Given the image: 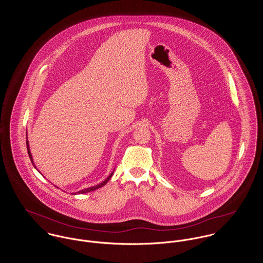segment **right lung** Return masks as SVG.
Here are the masks:
<instances>
[{"label": "right lung", "instance_id": "1", "mask_svg": "<svg viewBox=\"0 0 263 263\" xmlns=\"http://www.w3.org/2000/svg\"><path fill=\"white\" fill-rule=\"evenodd\" d=\"M26 146H27V151H28V155H29V158H30V160H31V162H32V164L34 165V163H33V159H32V156H31V153H30V149H29V145H28V141H26ZM34 167H35V165H34ZM36 168V167H35ZM113 172L102 182V183H100V184H98V185H95V186H92V187L86 188V189H83V190H81V191H79L78 193H86V192H90V191H93V190H95V189H98V188L102 187V186H104L108 181H109V179L111 178V176H112Z\"/></svg>", "mask_w": 263, "mask_h": 263}]
</instances>
